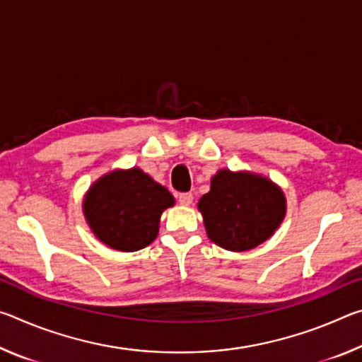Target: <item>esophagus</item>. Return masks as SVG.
Returning <instances> with one entry per match:
<instances>
[{
	"label": "esophagus",
	"instance_id": "1",
	"mask_svg": "<svg viewBox=\"0 0 362 362\" xmlns=\"http://www.w3.org/2000/svg\"><path fill=\"white\" fill-rule=\"evenodd\" d=\"M179 204L180 206H189L193 203V194L192 193H183V194H179Z\"/></svg>",
	"mask_w": 362,
	"mask_h": 362
}]
</instances>
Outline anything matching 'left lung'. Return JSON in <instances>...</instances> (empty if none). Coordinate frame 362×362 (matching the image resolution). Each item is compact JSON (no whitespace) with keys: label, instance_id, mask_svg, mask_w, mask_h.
<instances>
[{"label":"left lung","instance_id":"8db88e82","mask_svg":"<svg viewBox=\"0 0 362 362\" xmlns=\"http://www.w3.org/2000/svg\"><path fill=\"white\" fill-rule=\"evenodd\" d=\"M286 209L281 187L250 170H217L209 193L198 203L207 238L231 252L250 250L272 238Z\"/></svg>","mask_w":362,"mask_h":362}]
</instances>
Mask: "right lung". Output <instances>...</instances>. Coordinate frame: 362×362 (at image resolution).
<instances>
[{
  "label": "right lung",
  "mask_w": 362,
  "mask_h": 362,
  "mask_svg": "<svg viewBox=\"0 0 362 362\" xmlns=\"http://www.w3.org/2000/svg\"><path fill=\"white\" fill-rule=\"evenodd\" d=\"M174 204L169 189L142 169H115L89 187L83 214L90 231L105 246L136 252L155 241L161 214Z\"/></svg>",
  "instance_id": "right-lung-1"
}]
</instances>
